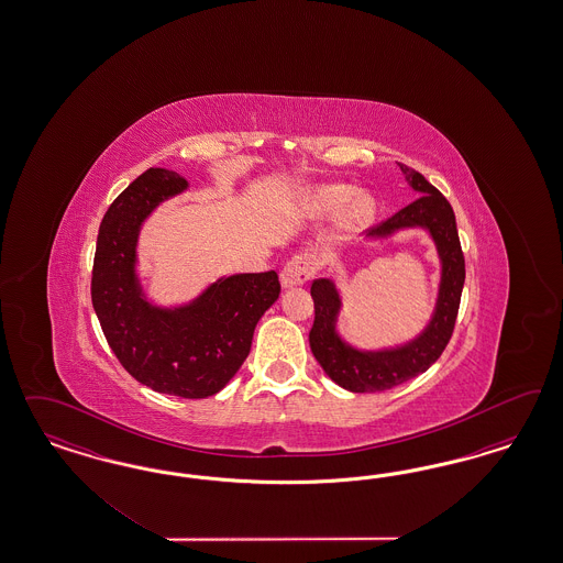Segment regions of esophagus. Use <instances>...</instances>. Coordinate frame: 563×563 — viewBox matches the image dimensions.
<instances>
[{
    "label": "esophagus",
    "mask_w": 563,
    "mask_h": 563,
    "mask_svg": "<svg viewBox=\"0 0 563 563\" xmlns=\"http://www.w3.org/2000/svg\"><path fill=\"white\" fill-rule=\"evenodd\" d=\"M318 271V260L311 254H297L290 257L280 273V285L285 289L306 285L307 280Z\"/></svg>",
    "instance_id": "1"
}]
</instances>
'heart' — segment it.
I'll use <instances>...</instances> for the list:
<instances>
[{
  "label": "heart",
  "mask_w": 563,
  "mask_h": 563,
  "mask_svg": "<svg viewBox=\"0 0 563 563\" xmlns=\"http://www.w3.org/2000/svg\"><path fill=\"white\" fill-rule=\"evenodd\" d=\"M306 210L313 217H325L336 210V227L341 233H355L374 219V200L367 194H355V189L344 184H332L311 189L303 200Z\"/></svg>",
  "instance_id": "1"
}]
</instances>
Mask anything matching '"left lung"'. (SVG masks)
<instances>
[{
    "label": "left lung",
    "instance_id": "8db88e82",
    "mask_svg": "<svg viewBox=\"0 0 563 563\" xmlns=\"http://www.w3.org/2000/svg\"><path fill=\"white\" fill-rule=\"evenodd\" d=\"M398 167L419 198L398 210L390 219L372 227L367 238H388L410 227L427 229L442 260L440 292L435 311L417 339L394 349L358 351L342 341L336 332L342 301L334 283L330 278H318L311 283V297L316 307V318L309 330L311 353L325 374L330 375V379L351 393H384L427 372L452 339L461 307L464 256L454 210L443 198L442 191L433 188L419 170L410 169L402 163H398Z\"/></svg>",
    "mask_w": 563,
    "mask_h": 563
}]
</instances>
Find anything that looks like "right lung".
I'll use <instances>...</instances> for the list:
<instances>
[{
  "instance_id": "1",
  "label": "right lung",
  "mask_w": 563,
  "mask_h": 563,
  "mask_svg": "<svg viewBox=\"0 0 563 563\" xmlns=\"http://www.w3.org/2000/svg\"><path fill=\"white\" fill-rule=\"evenodd\" d=\"M188 189L167 169L144 170L102 217L92 264V307L125 372L154 393H221L250 355L254 330L280 292L278 274L219 278L188 306L156 307L136 274L140 227L156 206Z\"/></svg>"
}]
</instances>
